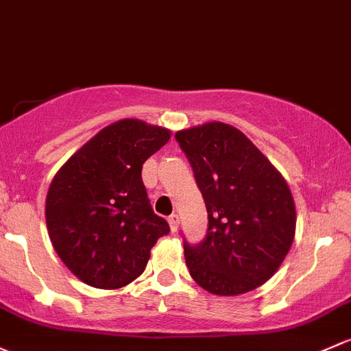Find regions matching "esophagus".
<instances>
[{"label": "esophagus", "mask_w": 351, "mask_h": 351, "mask_svg": "<svg viewBox=\"0 0 351 351\" xmlns=\"http://www.w3.org/2000/svg\"><path fill=\"white\" fill-rule=\"evenodd\" d=\"M168 222H169V227H171V232H176L180 227V217L178 213H173V215L168 217Z\"/></svg>", "instance_id": "esophagus-1"}]
</instances>
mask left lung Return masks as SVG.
I'll return each instance as SVG.
<instances>
[{
    "label": "left lung",
    "instance_id": "left-lung-1",
    "mask_svg": "<svg viewBox=\"0 0 351 351\" xmlns=\"http://www.w3.org/2000/svg\"><path fill=\"white\" fill-rule=\"evenodd\" d=\"M175 138L208 213L204 241H183L191 278L217 296L256 289L274 276L294 241L296 206L286 180L234 126L206 123Z\"/></svg>",
    "mask_w": 351,
    "mask_h": 351
}]
</instances>
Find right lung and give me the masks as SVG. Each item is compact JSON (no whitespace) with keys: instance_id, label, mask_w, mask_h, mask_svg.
<instances>
[{"instance_id":"add662e5","label":"right lung","mask_w":351,"mask_h":351,"mask_svg":"<svg viewBox=\"0 0 351 351\" xmlns=\"http://www.w3.org/2000/svg\"><path fill=\"white\" fill-rule=\"evenodd\" d=\"M169 129L123 119L99 131L57 171L47 193L51 245L88 286L119 289L143 274L151 247L169 232L153 212L143 165Z\"/></svg>"}]
</instances>
